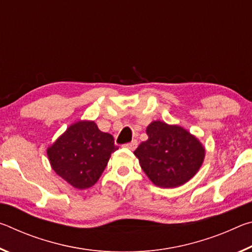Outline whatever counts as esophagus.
I'll return each instance as SVG.
<instances>
[{"label":"esophagus","mask_w":252,"mask_h":252,"mask_svg":"<svg viewBox=\"0 0 252 252\" xmlns=\"http://www.w3.org/2000/svg\"><path fill=\"white\" fill-rule=\"evenodd\" d=\"M125 147H126V148H127V149H130V150L133 151V150H135L136 147H138V141H136V140H133V141H132V142L125 144Z\"/></svg>","instance_id":"esophagus-1"}]
</instances>
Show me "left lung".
Returning a JSON list of instances; mask_svg holds the SVG:
<instances>
[{"label":"left lung","instance_id":"8db88e82","mask_svg":"<svg viewBox=\"0 0 252 252\" xmlns=\"http://www.w3.org/2000/svg\"><path fill=\"white\" fill-rule=\"evenodd\" d=\"M147 141L136 148L144 173L159 188H177L192 179L203 163L206 149L189 131L177 125L152 121Z\"/></svg>","mask_w":252,"mask_h":252}]
</instances>
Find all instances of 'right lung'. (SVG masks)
Masks as SVG:
<instances>
[{
	"label": "right lung",
	"mask_w": 252,
	"mask_h": 252,
	"mask_svg": "<svg viewBox=\"0 0 252 252\" xmlns=\"http://www.w3.org/2000/svg\"><path fill=\"white\" fill-rule=\"evenodd\" d=\"M118 149L112 135L100 131L94 121L83 120L67 127L46 153L58 176L76 189H87L99 180Z\"/></svg>",
	"instance_id": "1"
}]
</instances>
